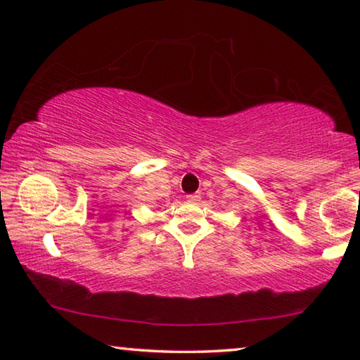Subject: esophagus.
Listing matches in <instances>:
<instances>
[{
	"label": "esophagus",
	"mask_w": 360,
	"mask_h": 360,
	"mask_svg": "<svg viewBox=\"0 0 360 360\" xmlns=\"http://www.w3.org/2000/svg\"><path fill=\"white\" fill-rule=\"evenodd\" d=\"M186 200L189 203H197V202H200V195H195V193H192V195L186 197Z\"/></svg>",
	"instance_id": "1"
}]
</instances>
